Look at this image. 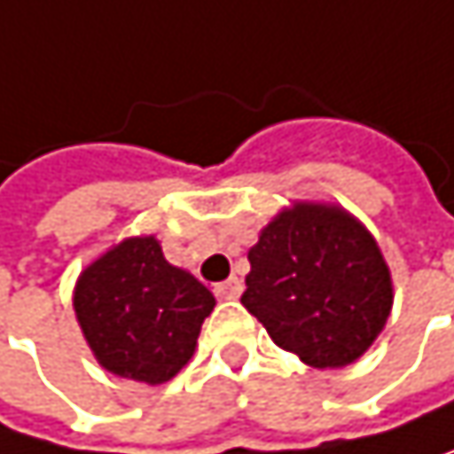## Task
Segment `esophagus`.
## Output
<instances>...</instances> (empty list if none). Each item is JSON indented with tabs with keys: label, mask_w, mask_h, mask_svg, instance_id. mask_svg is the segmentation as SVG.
Segmentation results:
<instances>
[{
	"label": "esophagus",
	"mask_w": 454,
	"mask_h": 454,
	"mask_svg": "<svg viewBox=\"0 0 454 454\" xmlns=\"http://www.w3.org/2000/svg\"><path fill=\"white\" fill-rule=\"evenodd\" d=\"M242 294V282L237 277H229L225 282H217L215 285V296L223 299V301H229V299H237Z\"/></svg>",
	"instance_id": "esophagus-1"
}]
</instances>
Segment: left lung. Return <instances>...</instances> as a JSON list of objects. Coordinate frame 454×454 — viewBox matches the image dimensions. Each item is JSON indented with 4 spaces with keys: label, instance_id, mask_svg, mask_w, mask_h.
<instances>
[{
    "label": "left lung",
    "instance_id": "8db88e82",
    "mask_svg": "<svg viewBox=\"0 0 454 454\" xmlns=\"http://www.w3.org/2000/svg\"><path fill=\"white\" fill-rule=\"evenodd\" d=\"M247 261L245 309L274 344L315 369L361 358L390 315L387 263L364 225L336 207L299 204L282 212Z\"/></svg>",
    "mask_w": 454,
    "mask_h": 454
}]
</instances>
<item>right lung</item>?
Instances as JSON below:
<instances>
[{
    "label": "right lung",
    "mask_w": 454,
    "mask_h": 454,
    "mask_svg": "<svg viewBox=\"0 0 454 454\" xmlns=\"http://www.w3.org/2000/svg\"><path fill=\"white\" fill-rule=\"evenodd\" d=\"M215 296L167 263L153 237L126 239L90 263L74 290L80 328L99 364L137 382L172 380L196 349Z\"/></svg>",
    "instance_id": "obj_1"
}]
</instances>
